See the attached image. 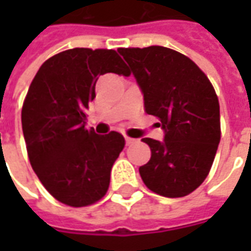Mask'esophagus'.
Returning a JSON list of instances; mask_svg holds the SVG:
<instances>
[{
	"instance_id": "esophagus-1",
	"label": "esophagus",
	"mask_w": 251,
	"mask_h": 251,
	"mask_svg": "<svg viewBox=\"0 0 251 251\" xmlns=\"http://www.w3.org/2000/svg\"><path fill=\"white\" fill-rule=\"evenodd\" d=\"M134 142H135V140H132L130 137H126V144H127V145H131V144H134Z\"/></svg>"
}]
</instances>
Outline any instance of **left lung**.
I'll use <instances>...</instances> for the list:
<instances>
[{
  "mask_svg": "<svg viewBox=\"0 0 251 251\" xmlns=\"http://www.w3.org/2000/svg\"><path fill=\"white\" fill-rule=\"evenodd\" d=\"M144 95L148 114L160 120L165 140L144 138L151 159L140 175L151 191L184 197L205 180L221 141L219 101L207 75L184 54L162 46L119 49Z\"/></svg>",
  "mask_w": 251,
  "mask_h": 251,
  "instance_id": "1",
  "label": "left lung"
}]
</instances>
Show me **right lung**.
<instances>
[{
    "label": "right lung",
    "instance_id": "add662e5",
    "mask_svg": "<svg viewBox=\"0 0 251 251\" xmlns=\"http://www.w3.org/2000/svg\"><path fill=\"white\" fill-rule=\"evenodd\" d=\"M128 75L114 50L71 49L50 57L33 78L22 107V130L34 173L70 207L99 201L110 184L124 137L86 128V110L103 74Z\"/></svg>",
    "mask_w": 251,
    "mask_h": 251
}]
</instances>
